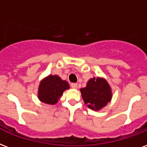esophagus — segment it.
Listing matches in <instances>:
<instances>
[{
	"instance_id": "obj_1",
	"label": "esophagus",
	"mask_w": 147,
	"mask_h": 147,
	"mask_svg": "<svg viewBox=\"0 0 147 147\" xmlns=\"http://www.w3.org/2000/svg\"><path fill=\"white\" fill-rule=\"evenodd\" d=\"M71 87L72 88V89L76 90L77 88H78V86H77L76 83H71Z\"/></svg>"
}]
</instances>
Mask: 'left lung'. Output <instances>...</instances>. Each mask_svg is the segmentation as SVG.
Wrapping results in <instances>:
<instances>
[{"instance_id":"1","label":"left lung","mask_w":147,"mask_h":147,"mask_svg":"<svg viewBox=\"0 0 147 147\" xmlns=\"http://www.w3.org/2000/svg\"><path fill=\"white\" fill-rule=\"evenodd\" d=\"M86 105L93 111H100L111 100L112 91L104 78L93 77L88 81L86 86L80 89Z\"/></svg>"}]
</instances>
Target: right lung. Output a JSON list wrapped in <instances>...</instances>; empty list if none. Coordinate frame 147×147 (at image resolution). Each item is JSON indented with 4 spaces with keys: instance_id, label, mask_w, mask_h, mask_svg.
<instances>
[{
    "instance_id": "add662e5",
    "label": "right lung",
    "mask_w": 147,
    "mask_h": 147,
    "mask_svg": "<svg viewBox=\"0 0 147 147\" xmlns=\"http://www.w3.org/2000/svg\"><path fill=\"white\" fill-rule=\"evenodd\" d=\"M69 89L67 81L61 79L57 75H49L40 82L38 88V99L47 104H57L62 96L64 91Z\"/></svg>"
}]
</instances>
